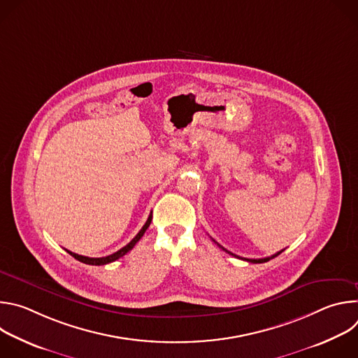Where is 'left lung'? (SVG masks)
<instances>
[{
	"mask_svg": "<svg viewBox=\"0 0 358 358\" xmlns=\"http://www.w3.org/2000/svg\"><path fill=\"white\" fill-rule=\"evenodd\" d=\"M214 242H215V241H214ZM215 243H217V242H215ZM217 245H218V246H220V248H221V249H224V250H225V252H228V253H229V255H234V253H231V252H229V250H227V249H225V248H222V246H221V245H220V243H217ZM283 250H285V249H282V250H280V252H278V253H275V255H272V257H269V258H262V259H246V258H241V259H243V261H248V262H250V264H264V262H268V261H271V259H272V258H275V257H278V255H280V253H282V252H283ZM234 257H236V255H234ZM236 258H239V257H236Z\"/></svg>",
	"mask_w": 358,
	"mask_h": 358,
	"instance_id": "8db88e82",
	"label": "left lung"
}]
</instances>
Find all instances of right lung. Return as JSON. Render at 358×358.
I'll use <instances>...</instances> for the list:
<instances>
[{
  "mask_svg": "<svg viewBox=\"0 0 358 358\" xmlns=\"http://www.w3.org/2000/svg\"><path fill=\"white\" fill-rule=\"evenodd\" d=\"M151 218H152V213L148 215V218H147V221H145V224L143 225V228L138 231V234L126 245V246H123L122 249H119L117 252H115V253H112V255H109V257H103V258H89V257H82V255H78V253H73V252H71V250H68V253H71L72 257L75 258V259H78L79 262H82V264H86V265H96V266H100V265H106V264H110V262H115L116 259H119V258H122V257H124V255L129 252V250H131L133 249V246L140 241V238L144 235V232H145V229L150 227V224H151Z\"/></svg>",
  "mask_w": 358,
  "mask_h": 358,
  "instance_id": "obj_1",
  "label": "right lung"
}]
</instances>
